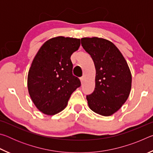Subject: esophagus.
<instances>
[{"label": "esophagus", "mask_w": 153, "mask_h": 153, "mask_svg": "<svg viewBox=\"0 0 153 153\" xmlns=\"http://www.w3.org/2000/svg\"><path fill=\"white\" fill-rule=\"evenodd\" d=\"M80 82H81V83H82H82H83V82H84V77H80Z\"/></svg>", "instance_id": "1"}]
</instances>
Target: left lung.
<instances>
[{
    "mask_svg": "<svg viewBox=\"0 0 153 153\" xmlns=\"http://www.w3.org/2000/svg\"><path fill=\"white\" fill-rule=\"evenodd\" d=\"M82 45L94 61L95 88L86 96L90 109L111 116L126 102L131 88V74L125 58L111 41L102 38H83Z\"/></svg>",
    "mask_w": 153,
    "mask_h": 153,
    "instance_id": "1",
    "label": "left lung"
}]
</instances>
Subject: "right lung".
<instances>
[{"instance_id": "add662e5", "label": "right lung", "mask_w": 153, "mask_h": 153, "mask_svg": "<svg viewBox=\"0 0 153 153\" xmlns=\"http://www.w3.org/2000/svg\"><path fill=\"white\" fill-rule=\"evenodd\" d=\"M80 39L64 36L51 38L33 58L27 75V89L33 104L47 115L67 107L71 95L81 86L72 74L71 56L78 50Z\"/></svg>"}]
</instances>
